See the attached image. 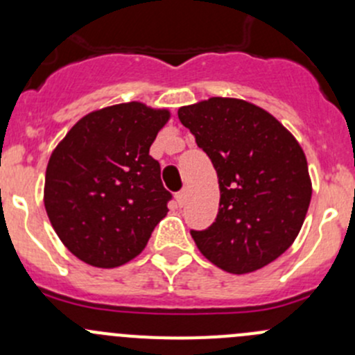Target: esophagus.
I'll use <instances>...</instances> for the list:
<instances>
[{
	"label": "esophagus",
	"mask_w": 355,
	"mask_h": 355,
	"mask_svg": "<svg viewBox=\"0 0 355 355\" xmlns=\"http://www.w3.org/2000/svg\"><path fill=\"white\" fill-rule=\"evenodd\" d=\"M177 202H178V206H180V207H184L185 204H187V191H185V189L177 194Z\"/></svg>",
	"instance_id": "obj_1"
}]
</instances>
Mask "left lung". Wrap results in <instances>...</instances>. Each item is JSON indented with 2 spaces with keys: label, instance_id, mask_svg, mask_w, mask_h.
<instances>
[{
  "label": "left lung",
  "instance_id": "8db88e82",
  "mask_svg": "<svg viewBox=\"0 0 355 355\" xmlns=\"http://www.w3.org/2000/svg\"><path fill=\"white\" fill-rule=\"evenodd\" d=\"M182 125L213 163L220 209L192 239L220 270L245 275L280 257L299 235L313 184L297 139L266 110L209 98L178 110Z\"/></svg>",
  "mask_w": 355,
  "mask_h": 355
}]
</instances>
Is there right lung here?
<instances>
[{"label": "right lung", "mask_w": 355, "mask_h": 355, "mask_svg": "<svg viewBox=\"0 0 355 355\" xmlns=\"http://www.w3.org/2000/svg\"><path fill=\"white\" fill-rule=\"evenodd\" d=\"M170 110L120 103L82 116L48 161L44 207L63 245L96 268L144 250L171 194L149 156Z\"/></svg>", "instance_id": "right-lung-1"}]
</instances>
